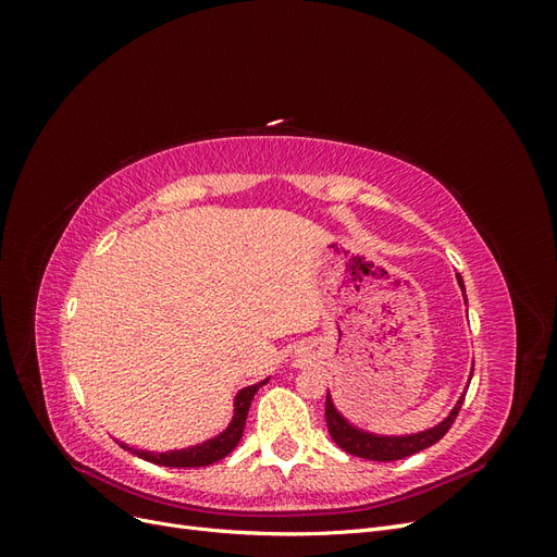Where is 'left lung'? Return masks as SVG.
Here are the masks:
<instances>
[{"label": "left lung", "mask_w": 557, "mask_h": 557, "mask_svg": "<svg viewBox=\"0 0 557 557\" xmlns=\"http://www.w3.org/2000/svg\"><path fill=\"white\" fill-rule=\"evenodd\" d=\"M458 276V283L462 288L465 295V283L462 276ZM465 305H467V295H465ZM471 374H474V369H471ZM469 374V381H471ZM467 381V387H469ZM467 387L465 393L460 395V399L455 401V407L450 409V413L442 420L440 425H434L430 430L423 432H416V434H395V436H387V434H374V432H367L358 425H352L348 418H344V413L334 407L332 395L327 393L325 399V418H327V430L332 434L334 444L344 448L346 453L356 455V458H364V460H376V462H391V460H401V458H409V455L418 453V450H425L432 444H436L442 440V436L450 430L455 416H458L460 407H462V399L467 395Z\"/></svg>", "instance_id": "left-lung-1"}]
</instances>
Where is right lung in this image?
Segmentation results:
<instances>
[{
  "label": "right lung",
  "mask_w": 557,
  "mask_h": 557,
  "mask_svg": "<svg viewBox=\"0 0 557 557\" xmlns=\"http://www.w3.org/2000/svg\"><path fill=\"white\" fill-rule=\"evenodd\" d=\"M267 381L269 379L242 387V391L237 393V397H234V413H232L230 425L221 434L211 436V440H207V442L188 446V448L164 450V453L132 448V446H127L123 442H121V446L127 448L129 453L137 455V458L148 460V462H156V465H162V467H207V465H213L218 460H223L225 455H230L234 450V446L239 444L242 434H244V425H246V416H248V409H250V401H252V397H256V393L260 391V387Z\"/></svg>",
  "instance_id": "1"
}]
</instances>
